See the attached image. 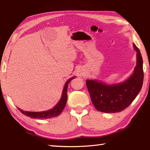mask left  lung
<instances>
[{
    "label": "left lung",
    "mask_w": 150,
    "mask_h": 150,
    "mask_svg": "<svg viewBox=\"0 0 150 150\" xmlns=\"http://www.w3.org/2000/svg\"><path fill=\"white\" fill-rule=\"evenodd\" d=\"M133 46L137 52V66L127 81L111 85L97 81H86L92 102L97 110L105 113L120 112L132 102L140 91L144 80L143 60L139 49L134 44Z\"/></svg>",
    "instance_id": "obj_1"
}]
</instances>
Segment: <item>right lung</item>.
Listing matches in <instances>:
<instances>
[{"mask_svg":"<svg viewBox=\"0 0 150 150\" xmlns=\"http://www.w3.org/2000/svg\"><path fill=\"white\" fill-rule=\"evenodd\" d=\"M73 79L71 78L68 80L66 84H65L63 93H62V96L60 100L58 102V104H57L55 107L53 108L52 110L45 111H42V112H29V111H24L23 110H20V109L18 108V110H20L21 113H22L23 115L26 116H28L29 117L34 118V119H49L52 117H56L59 115V114L62 113V111L65 108V106L66 105L67 102V86L68 84Z\"/></svg>","mask_w":150,"mask_h":150,"instance_id":"right-lung-1","label":"right lung"}]
</instances>
